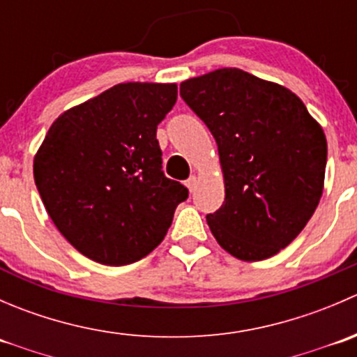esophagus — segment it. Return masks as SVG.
<instances>
[{
	"instance_id": "1",
	"label": "esophagus",
	"mask_w": 357,
	"mask_h": 357,
	"mask_svg": "<svg viewBox=\"0 0 357 357\" xmlns=\"http://www.w3.org/2000/svg\"><path fill=\"white\" fill-rule=\"evenodd\" d=\"M197 183H199V181H197V176H190V178L185 181V185H186V188L190 190V192H193V190L197 188Z\"/></svg>"
}]
</instances>
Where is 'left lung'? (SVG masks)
<instances>
[{"label":"left lung","instance_id":"1","mask_svg":"<svg viewBox=\"0 0 357 357\" xmlns=\"http://www.w3.org/2000/svg\"><path fill=\"white\" fill-rule=\"evenodd\" d=\"M218 143L225 202L207 225L240 261H264L290 245L325 186L326 136L302 100L278 82L235 67L179 86Z\"/></svg>","mask_w":357,"mask_h":357}]
</instances>
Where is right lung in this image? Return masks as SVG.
<instances>
[{
    "label": "right lung",
    "instance_id": "right-lung-1",
    "mask_svg": "<svg viewBox=\"0 0 357 357\" xmlns=\"http://www.w3.org/2000/svg\"><path fill=\"white\" fill-rule=\"evenodd\" d=\"M176 82H121L60 114L34 155V181L63 238L91 261L124 266L164 240L188 190L162 172L157 126Z\"/></svg>",
    "mask_w": 357,
    "mask_h": 357
}]
</instances>
